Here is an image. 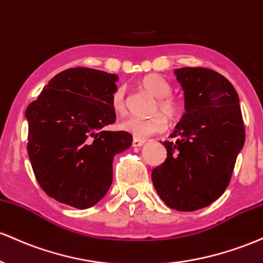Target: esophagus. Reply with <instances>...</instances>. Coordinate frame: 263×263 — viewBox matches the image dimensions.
<instances>
[{"instance_id": "34e87169", "label": "esophagus", "mask_w": 263, "mask_h": 263, "mask_svg": "<svg viewBox=\"0 0 263 263\" xmlns=\"http://www.w3.org/2000/svg\"><path fill=\"white\" fill-rule=\"evenodd\" d=\"M144 143H145V140H143V139H137V138H134V139H133V146L134 147H139L143 145Z\"/></svg>"}]
</instances>
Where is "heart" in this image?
I'll list each match as a JSON object with an SVG mask.
<instances>
[{"mask_svg":"<svg viewBox=\"0 0 263 263\" xmlns=\"http://www.w3.org/2000/svg\"><path fill=\"white\" fill-rule=\"evenodd\" d=\"M139 85L140 88L156 98V103L153 109V113L156 114L147 118H128L119 124V128L123 132L132 134L137 139H144L149 135L165 130L166 118L169 120H175L180 116L181 107L178 100L170 96L173 92V87L163 76L156 74V73L147 74L140 79ZM111 108L120 116L126 111L125 94L122 87L117 88L111 94Z\"/></svg>","mask_w":263,"mask_h":263,"instance_id":"b5f03b06","label":"heart"}]
</instances>
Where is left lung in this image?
<instances>
[{
    "instance_id": "1",
    "label": "left lung",
    "mask_w": 263,
    "mask_h": 263,
    "mask_svg": "<svg viewBox=\"0 0 263 263\" xmlns=\"http://www.w3.org/2000/svg\"><path fill=\"white\" fill-rule=\"evenodd\" d=\"M184 92L185 113L164 141L165 161L152 173L154 187L170 209L206 208L229 186L245 144L240 99L234 85L209 68L174 70Z\"/></svg>"
}]
</instances>
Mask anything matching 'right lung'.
Returning <instances> with one entry per match:
<instances>
[{
	"label": "right lung",
	"mask_w": 263,
	"mask_h": 263,
	"mask_svg": "<svg viewBox=\"0 0 263 263\" xmlns=\"http://www.w3.org/2000/svg\"><path fill=\"white\" fill-rule=\"evenodd\" d=\"M117 74L77 67L54 76L28 105L27 152L44 193L77 209L104 197L113 181V159L132 145L116 122L111 94Z\"/></svg>",
	"instance_id": "obj_1"
}]
</instances>
